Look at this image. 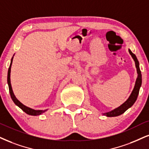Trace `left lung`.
I'll use <instances>...</instances> for the list:
<instances>
[{
	"instance_id": "left-lung-1",
	"label": "left lung",
	"mask_w": 149,
	"mask_h": 149,
	"mask_svg": "<svg viewBox=\"0 0 149 149\" xmlns=\"http://www.w3.org/2000/svg\"><path fill=\"white\" fill-rule=\"evenodd\" d=\"M128 51H129V53L131 54L134 61H135V66H136L137 71V74H138L136 82H135V87H134V89L133 92H132L131 96L129 97V98L126 100V102H124L122 106H120L119 107L116 108V109L113 110V111H112L111 112L104 113V115L107 117H116V116H119V115H122V114L124 113L126 110L128 109V108L131 107V106L133 105L134 103H135V101L137 100V96H138L139 88H140V86L142 85V74H141L140 69H139V61L138 60H137L136 56H135V55L130 50V49Z\"/></svg>"
}]
</instances>
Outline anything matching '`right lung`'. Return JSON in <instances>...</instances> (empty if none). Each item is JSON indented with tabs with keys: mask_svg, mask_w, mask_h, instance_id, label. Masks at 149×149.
<instances>
[{
	"mask_svg": "<svg viewBox=\"0 0 149 149\" xmlns=\"http://www.w3.org/2000/svg\"><path fill=\"white\" fill-rule=\"evenodd\" d=\"M12 59H13V57L12 58V60H11V63H10V68H9V69H8V73H7V84H8L9 91H10L11 98L12 99L13 102H14V104H15L16 105H17L18 107H19L20 108H21V109L23 110L25 113L28 114V115H41V113H44V112L46 111V110H44V111H35V110H33V109H32V108H30L27 107V106H24L23 104H21V103L16 98V97L14 96V93H13V91H12V86H11V82H10V72H11V65H12Z\"/></svg>",
	"mask_w": 149,
	"mask_h": 149,
	"instance_id": "right-lung-1",
	"label": "right lung"
}]
</instances>
